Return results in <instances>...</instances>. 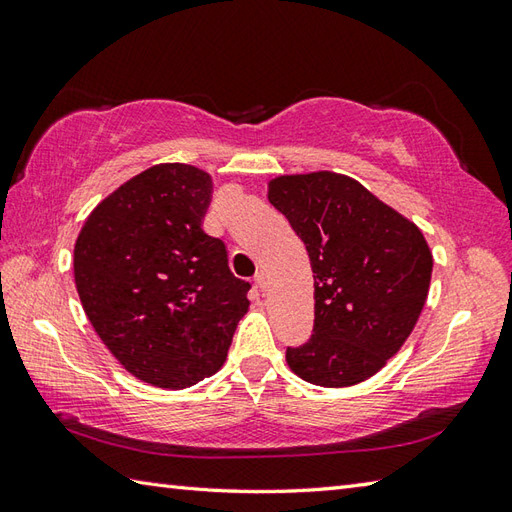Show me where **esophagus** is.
Here are the masks:
<instances>
[{
  "label": "esophagus",
  "mask_w": 512,
  "mask_h": 512,
  "mask_svg": "<svg viewBox=\"0 0 512 512\" xmlns=\"http://www.w3.org/2000/svg\"><path fill=\"white\" fill-rule=\"evenodd\" d=\"M255 286L259 288V290H266L268 288V277H266V273H257L255 275Z\"/></svg>",
  "instance_id": "obj_1"
}]
</instances>
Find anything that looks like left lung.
Listing matches in <instances>:
<instances>
[{
	"instance_id": "8db88e82",
	"label": "left lung",
	"mask_w": 512,
	"mask_h": 512,
	"mask_svg": "<svg viewBox=\"0 0 512 512\" xmlns=\"http://www.w3.org/2000/svg\"><path fill=\"white\" fill-rule=\"evenodd\" d=\"M268 200L314 273V328L286 350L290 369L321 387L363 383L400 350L427 301L433 259L420 228L330 171L275 178Z\"/></svg>"
}]
</instances>
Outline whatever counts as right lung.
Here are the masks:
<instances>
[{
	"instance_id": "right-lung-1",
	"label": "right lung",
	"mask_w": 512,
	"mask_h": 512,
	"mask_svg": "<svg viewBox=\"0 0 512 512\" xmlns=\"http://www.w3.org/2000/svg\"><path fill=\"white\" fill-rule=\"evenodd\" d=\"M211 176L156 165L96 206L74 246V281L96 334L129 374L184 389L222 367L250 284L204 233Z\"/></svg>"
}]
</instances>
